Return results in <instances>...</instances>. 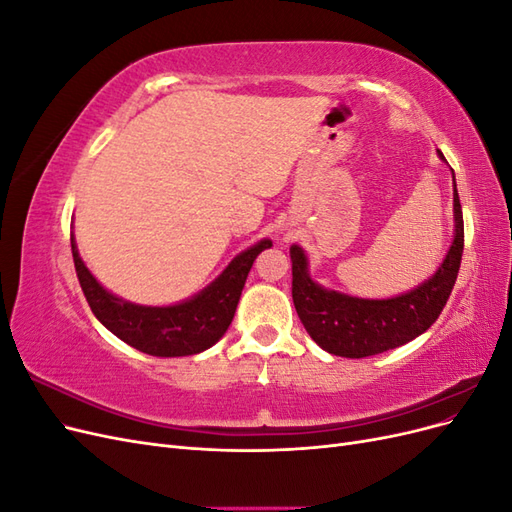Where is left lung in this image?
Instances as JSON below:
<instances>
[{"label":"left lung","instance_id":"8db88e82","mask_svg":"<svg viewBox=\"0 0 512 512\" xmlns=\"http://www.w3.org/2000/svg\"><path fill=\"white\" fill-rule=\"evenodd\" d=\"M438 153L444 160L442 151ZM453 213V243L438 271L421 286L391 299H359L322 288L309 277L305 252L299 245H292V301L309 337L335 356L363 359L404 346L425 333L442 314L461 265L463 213L457 185H453Z\"/></svg>","mask_w":512,"mask_h":512}]
</instances>
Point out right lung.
Wrapping results in <instances>:
<instances>
[{
    "instance_id": "1",
    "label": "right lung",
    "mask_w": 512,
    "mask_h": 512,
    "mask_svg": "<svg viewBox=\"0 0 512 512\" xmlns=\"http://www.w3.org/2000/svg\"><path fill=\"white\" fill-rule=\"evenodd\" d=\"M70 243L74 269L91 312L121 342L151 356H190L218 342L235 318L241 290L256 256L271 247L269 239H262L232 258L218 280L192 299L151 307L119 299L108 292L85 267L74 237H70Z\"/></svg>"
}]
</instances>
